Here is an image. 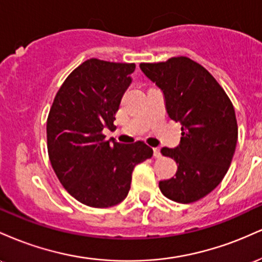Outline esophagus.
<instances>
[{"label": "esophagus", "instance_id": "obj_1", "mask_svg": "<svg viewBox=\"0 0 262 262\" xmlns=\"http://www.w3.org/2000/svg\"><path fill=\"white\" fill-rule=\"evenodd\" d=\"M154 156H155V158H160V156H161V152H160V149H159V148H154Z\"/></svg>", "mask_w": 262, "mask_h": 262}]
</instances>
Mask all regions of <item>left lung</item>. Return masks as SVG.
<instances>
[{
	"instance_id": "8db88e82",
	"label": "left lung",
	"mask_w": 262,
	"mask_h": 262,
	"mask_svg": "<svg viewBox=\"0 0 262 262\" xmlns=\"http://www.w3.org/2000/svg\"><path fill=\"white\" fill-rule=\"evenodd\" d=\"M140 69L161 89L170 118L182 125L180 145L161 149L176 161V175L159 187L171 201L196 202L217 187L230 166L237 140L233 103L217 80L187 56L141 62Z\"/></svg>"
}]
</instances>
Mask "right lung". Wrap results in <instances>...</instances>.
Wrapping results in <instances>:
<instances>
[{
	"label": "right lung",
	"mask_w": 262,
	"mask_h": 262,
	"mask_svg": "<svg viewBox=\"0 0 262 262\" xmlns=\"http://www.w3.org/2000/svg\"><path fill=\"white\" fill-rule=\"evenodd\" d=\"M135 64L89 59L66 77L47 121L48 154L66 191L93 208L121 203L135 165L152 156L144 141L106 140Z\"/></svg>",
	"instance_id": "right-lung-1"
}]
</instances>
